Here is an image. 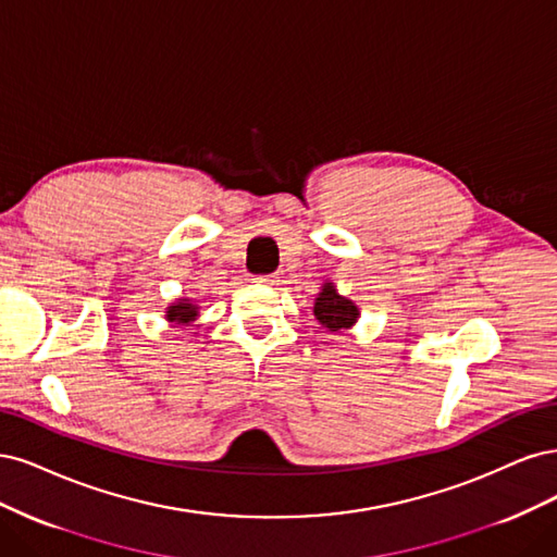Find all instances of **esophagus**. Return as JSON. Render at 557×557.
Instances as JSON below:
<instances>
[{
  "instance_id": "34e87169",
  "label": "esophagus",
  "mask_w": 557,
  "mask_h": 557,
  "mask_svg": "<svg viewBox=\"0 0 557 557\" xmlns=\"http://www.w3.org/2000/svg\"><path fill=\"white\" fill-rule=\"evenodd\" d=\"M255 282H259V284H275V277L273 275H257Z\"/></svg>"
}]
</instances>
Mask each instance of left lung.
I'll return each instance as SVG.
<instances>
[{
  "mask_svg": "<svg viewBox=\"0 0 557 557\" xmlns=\"http://www.w3.org/2000/svg\"><path fill=\"white\" fill-rule=\"evenodd\" d=\"M314 317L319 319V324L329 329L331 333H339L356 324L358 308L349 298L337 294L333 282H326L321 286V292L314 300Z\"/></svg>",
  "mask_w": 557,
  "mask_h": 557,
  "instance_id": "obj_1",
  "label": "left lung"
}]
</instances>
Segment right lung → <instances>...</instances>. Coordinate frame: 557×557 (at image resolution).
<instances>
[{
	"label": "right lung",
	"instance_id": "1",
	"mask_svg": "<svg viewBox=\"0 0 557 557\" xmlns=\"http://www.w3.org/2000/svg\"><path fill=\"white\" fill-rule=\"evenodd\" d=\"M199 317V308L189 298H177L173 305L166 308V319L171 324H191V321Z\"/></svg>",
	"mask_w": 557,
	"mask_h": 557
}]
</instances>
